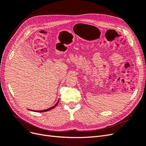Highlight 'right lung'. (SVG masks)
Masks as SVG:
<instances>
[{"mask_svg": "<svg viewBox=\"0 0 146 146\" xmlns=\"http://www.w3.org/2000/svg\"><path fill=\"white\" fill-rule=\"evenodd\" d=\"M58 102H59V100H58V102H56V104L54 105V106H53V107H52L51 108H48V109H47V110H40V111H36V112H44V111H49V110H52V109H53V108H54L56 106L58 105ZM31 111H32V110H31ZM33 111V110H32Z\"/></svg>", "mask_w": 146, "mask_h": 146, "instance_id": "1", "label": "right lung"}]
</instances>
